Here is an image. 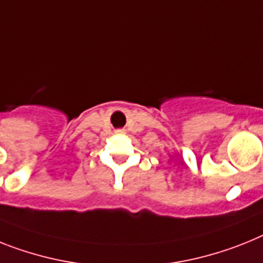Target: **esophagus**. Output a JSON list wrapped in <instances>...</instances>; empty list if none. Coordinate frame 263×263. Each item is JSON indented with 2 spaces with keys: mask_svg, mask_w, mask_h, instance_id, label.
<instances>
[{
  "mask_svg": "<svg viewBox=\"0 0 263 263\" xmlns=\"http://www.w3.org/2000/svg\"><path fill=\"white\" fill-rule=\"evenodd\" d=\"M117 133H118V134H122L123 132H122V130H117Z\"/></svg>",
  "mask_w": 263,
  "mask_h": 263,
  "instance_id": "esophagus-1",
  "label": "esophagus"
}]
</instances>
